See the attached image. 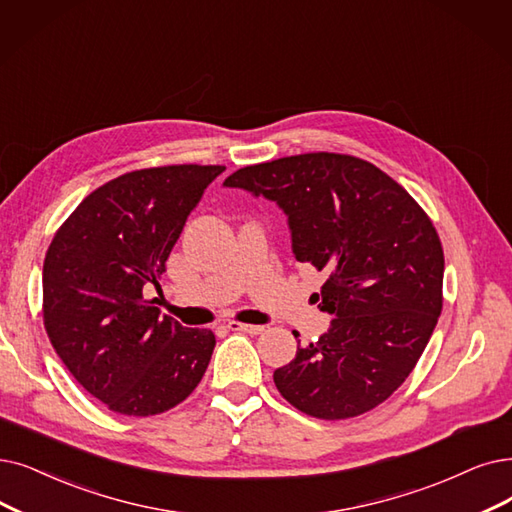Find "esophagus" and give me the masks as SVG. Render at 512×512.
Returning <instances> with one entry per match:
<instances>
[{
	"label": "esophagus",
	"mask_w": 512,
	"mask_h": 512,
	"mask_svg": "<svg viewBox=\"0 0 512 512\" xmlns=\"http://www.w3.org/2000/svg\"><path fill=\"white\" fill-rule=\"evenodd\" d=\"M229 330L231 332H243V334H262L264 327L262 325H252V323H241V321H229Z\"/></svg>",
	"instance_id": "esophagus-1"
}]
</instances>
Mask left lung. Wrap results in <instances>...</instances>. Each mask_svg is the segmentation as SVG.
<instances>
[{
    "instance_id": "left-lung-1",
    "label": "left lung",
    "mask_w": 512,
    "mask_h": 512,
    "mask_svg": "<svg viewBox=\"0 0 512 512\" xmlns=\"http://www.w3.org/2000/svg\"><path fill=\"white\" fill-rule=\"evenodd\" d=\"M224 187L277 201L296 260L327 275L317 300L332 325L275 370L281 397L321 420L374 410L412 374L443 309L445 260L431 218L374 163L340 153L256 163Z\"/></svg>"
}]
</instances>
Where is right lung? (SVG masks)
Returning <instances> with one entry per match:
<instances>
[{
  "label": "right lung",
  "instance_id": "add662e5",
  "mask_svg": "<svg viewBox=\"0 0 512 512\" xmlns=\"http://www.w3.org/2000/svg\"><path fill=\"white\" fill-rule=\"evenodd\" d=\"M224 166L128 172L60 224L44 260V327L73 378L111 412L147 418L185 401L208 370L212 330L159 315V288L187 216Z\"/></svg>",
  "mask_w": 512,
  "mask_h": 512
}]
</instances>
